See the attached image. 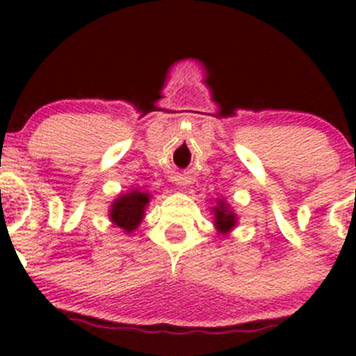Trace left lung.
Masks as SVG:
<instances>
[{"label":"left lung","instance_id":"8db88e82","mask_svg":"<svg viewBox=\"0 0 356 356\" xmlns=\"http://www.w3.org/2000/svg\"><path fill=\"white\" fill-rule=\"evenodd\" d=\"M210 211L213 213L215 231L220 236H227L238 225V215L225 200H215V204L210 208Z\"/></svg>","mask_w":356,"mask_h":356}]
</instances>
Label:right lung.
<instances>
[{
	"instance_id": "obj_1",
	"label": "right lung",
	"mask_w": 356,
	"mask_h": 356,
	"mask_svg": "<svg viewBox=\"0 0 356 356\" xmlns=\"http://www.w3.org/2000/svg\"><path fill=\"white\" fill-rule=\"evenodd\" d=\"M149 200H152V195L148 191H141V189H132V191L118 195L111 201L108 210L111 224L122 229L124 234L134 232L145 218Z\"/></svg>"
}]
</instances>
